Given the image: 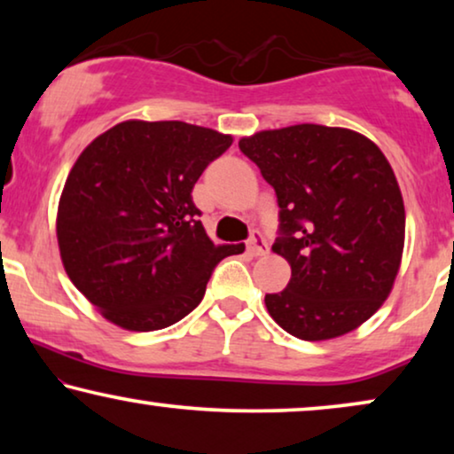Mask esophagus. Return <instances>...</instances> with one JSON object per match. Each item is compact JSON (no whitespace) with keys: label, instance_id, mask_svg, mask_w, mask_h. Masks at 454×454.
Segmentation results:
<instances>
[{"label":"esophagus","instance_id":"34e87169","mask_svg":"<svg viewBox=\"0 0 454 454\" xmlns=\"http://www.w3.org/2000/svg\"><path fill=\"white\" fill-rule=\"evenodd\" d=\"M247 252H250L252 256H264V254H269V244H266L262 233L254 231L250 235V239H247Z\"/></svg>","mask_w":454,"mask_h":454}]
</instances>
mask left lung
Masks as SVG:
<instances>
[{"label": "left lung", "mask_w": 454, "mask_h": 454, "mask_svg": "<svg viewBox=\"0 0 454 454\" xmlns=\"http://www.w3.org/2000/svg\"><path fill=\"white\" fill-rule=\"evenodd\" d=\"M275 188L287 289L264 303L283 331L326 340L356 331L393 289L405 246V207L380 148L347 128L300 123L239 140Z\"/></svg>", "instance_id": "8db88e82"}]
</instances>
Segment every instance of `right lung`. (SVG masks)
I'll return each mask as SVG.
<instances>
[{
    "instance_id": "obj_1",
    "label": "right lung",
    "mask_w": 454,
    "mask_h": 454,
    "mask_svg": "<svg viewBox=\"0 0 454 454\" xmlns=\"http://www.w3.org/2000/svg\"><path fill=\"white\" fill-rule=\"evenodd\" d=\"M229 134L129 120L80 153L58 207V244L76 289L114 325L148 333L202 301L213 269L244 244L215 246L192 190Z\"/></svg>"
}]
</instances>
